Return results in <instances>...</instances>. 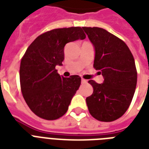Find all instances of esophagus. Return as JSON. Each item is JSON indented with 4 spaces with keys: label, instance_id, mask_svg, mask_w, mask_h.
I'll use <instances>...</instances> for the list:
<instances>
[{
    "label": "esophagus",
    "instance_id": "1",
    "mask_svg": "<svg viewBox=\"0 0 149 149\" xmlns=\"http://www.w3.org/2000/svg\"><path fill=\"white\" fill-rule=\"evenodd\" d=\"M81 82H82V84H86V80L84 79H81Z\"/></svg>",
    "mask_w": 149,
    "mask_h": 149
}]
</instances>
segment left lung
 Wrapping results in <instances>:
<instances>
[{"label":"left lung","instance_id":"left-lung-1","mask_svg":"<svg viewBox=\"0 0 149 149\" xmlns=\"http://www.w3.org/2000/svg\"><path fill=\"white\" fill-rule=\"evenodd\" d=\"M95 50L93 67L102 73L104 83L89 80L93 93L86 97L89 112L100 121L120 118L129 107L137 84L133 55L121 39L105 29L83 27Z\"/></svg>","mask_w":149,"mask_h":149}]
</instances>
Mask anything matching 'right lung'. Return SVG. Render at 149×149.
Wrapping results in <instances>:
<instances>
[{
  "label": "right lung",
  "instance_id": "right-lung-1",
  "mask_svg": "<svg viewBox=\"0 0 149 149\" xmlns=\"http://www.w3.org/2000/svg\"><path fill=\"white\" fill-rule=\"evenodd\" d=\"M85 38L80 27L56 29L38 36L27 49L20 65L21 90L29 108L39 118L56 120L66 113L81 78L61 77L56 66L63 65L66 43Z\"/></svg>",
  "mask_w": 149,
  "mask_h": 149
}]
</instances>
